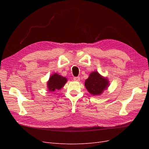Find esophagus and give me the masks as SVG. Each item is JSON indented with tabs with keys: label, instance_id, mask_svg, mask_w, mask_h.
Returning a JSON list of instances; mask_svg holds the SVG:
<instances>
[{
	"label": "esophagus",
	"instance_id": "obj_1",
	"mask_svg": "<svg viewBox=\"0 0 149 149\" xmlns=\"http://www.w3.org/2000/svg\"><path fill=\"white\" fill-rule=\"evenodd\" d=\"M73 79H74V81H79L80 77H79V76H77V77H74Z\"/></svg>",
	"mask_w": 149,
	"mask_h": 149
}]
</instances>
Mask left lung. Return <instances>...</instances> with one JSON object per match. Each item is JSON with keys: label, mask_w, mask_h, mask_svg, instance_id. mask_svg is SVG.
Instances as JSON below:
<instances>
[{"label": "left lung", "mask_w": 149, "mask_h": 149, "mask_svg": "<svg viewBox=\"0 0 149 149\" xmlns=\"http://www.w3.org/2000/svg\"><path fill=\"white\" fill-rule=\"evenodd\" d=\"M85 87L92 95H101L109 86V83L107 78L102 76L97 71L90 73L89 78L85 81Z\"/></svg>", "instance_id": "left-lung-1"}]
</instances>
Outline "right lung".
I'll use <instances>...</instances> for the list:
<instances>
[{"instance_id":"1","label":"right lung","mask_w":149,"mask_h":149,"mask_svg":"<svg viewBox=\"0 0 149 149\" xmlns=\"http://www.w3.org/2000/svg\"><path fill=\"white\" fill-rule=\"evenodd\" d=\"M66 82V78L57 73H55L49 77L48 81L47 82V86L49 91H55L56 89H61Z\"/></svg>"}]
</instances>
